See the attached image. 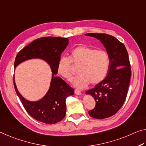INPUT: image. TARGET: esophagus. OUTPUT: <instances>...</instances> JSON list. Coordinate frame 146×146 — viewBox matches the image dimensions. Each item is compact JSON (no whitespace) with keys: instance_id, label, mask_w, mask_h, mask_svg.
<instances>
[{"instance_id":"obj_1","label":"esophagus","mask_w":146,"mask_h":146,"mask_svg":"<svg viewBox=\"0 0 146 146\" xmlns=\"http://www.w3.org/2000/svg\"><path fill=\"white\" fill-rule=\"evenodd\" d=\"M74 92H75V94H76V95H81V94H82V92H81L80 90H79L76 89V90H74Z\"/></svg>"}]
</instances>
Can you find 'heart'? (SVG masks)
Wrapping results in <instances>:
<instances>
[{
	"mask_svg": "<svg viewBox=\"0 0 146 146\" xmlns=\"http://www.w3.org/2000/svg\"><path fill=\"white\" fill-rule=\"evenodd\" d=\"M72 63L80 66L78 71L80 76L73 80L72 85L82 89L90 83L92 85L101 83L108 74L111 60L106 51L85 45L77 46L72 50L69 58L61 57L57 63V73L68 81L72 78Z\"/></svg>",
	"mask_w": 146,
	"mask_h": 146,
	"instance_id": "b5f03b06",
	"label": "heart"
}]
</instances>
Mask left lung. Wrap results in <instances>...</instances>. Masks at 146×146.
Returning <instances> with one entry per match:
<instances>
[{"label":"left lung","mask_w":146,"mask_h":146,"mask_svg":"<svg viewBox=\"0 0 146 146\" xmlns=\"http://www.w3.org/2000/svg\"><path fill=\"white\" fill-rule=\"evenodd\" d=\"M85 35L100 40L110 57L106 78L86 92L96 101V106L89 112V115L97 119L107 118L120 110L127 96L131 76L128 53L125 45L112 35L95 33Z\"/></svg>","instance_id":"8db88e82"}]
</instances>
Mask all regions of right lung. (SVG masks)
Segmentation results:
<instances>
[{"mask_svg":"<svg viewBox=\"0 0 146 146\" xmlns=\"http://www.w3.org/2000/svg\"><path fill=\"white\" fill-rule=\"evenodd\" d=\"M67 38L44 37L33 40L17 55L14 68L28 59H40L46 62L52 72L50 88L44 96L38 101L25 99L17 88L13 78L14 88L24 107L30 115L40 122L54 124L63 120L66 114V98L73 95L74 90L61 78L56 76L61 54L68 44Z\"/></svg>","mask_w":146,"mask_h":146,"instance_id":"add662e5","label":"right lung"}]
</instances>
